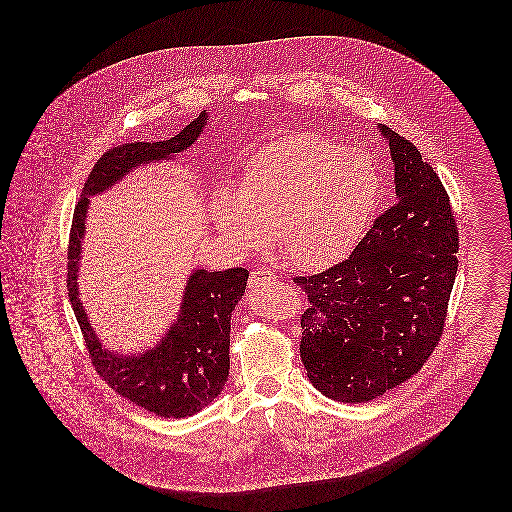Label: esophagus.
Instances as JSON below:
<instances>
[{"mask_svg":"<svg viewBox=\"0 0 512 512\" xmlns=\"http://www.w3.org/2000/svg\"><path fill=\"white\" fill-rule=\"evenodd\" d=\"M268 282H274V274L268 268H258L250 274V290H258Z\"/></svg>","mask_w":512,"mask_h":512,"instance_id":"1","label":"esophagus"}]
</instances>
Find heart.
I'll return each mask as SVG.
<instances>
[{
    "label": "heart",
    "instance_id": "obj_1",
    "mask_svg": "<svg viewBox=\"0 0 512 512\" xmlns=\"http://www.w3.org/2000/svg\"><path fill=\"white\" fill-rule=\"evenodd\" d=\"M380 177L363 151L290 132L256 151L236 191L211 205L220 234L240 252H260L278 228L284 256L299 268H325L361 240L378 205Z\"/></svg>",
    "mask_w": 512,
    "mask_h": 512
}]
</instances>
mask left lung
<instances>
[{
  "mask_svg": "<svg viewBox=\"0 0 512 512\" xmlns=\"http://www.w3.org/2000/svg\"><path fill=\"white\" fill-rule=\"evenodd\" d=\"M378 130L394 161L396 203L347 260L293 278L309 301L299 345L307 378L347 404L370 402L424 366L457 274L459 232L447 191L410 140Z\"/></svg>",
  "mask_w": 512,
  "mask_h": 512,
  "instance_id": "8db88e82",
  "label": "left lung"
}]
</instances>
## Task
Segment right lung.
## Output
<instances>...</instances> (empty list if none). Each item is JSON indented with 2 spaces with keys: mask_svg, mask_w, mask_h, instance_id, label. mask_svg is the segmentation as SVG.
<instances>
[{
  "mask_svg": "<svg viewBox=\"0 0 512 512\" xmlns=\"http://www.w3.org/2000/svg\"><path fill=\"white\" fill-rule=\"evenodd\" d=\"M207 120L209 112L205 110L171 140L132 142L108 149L82 187L69 240V297L92 365L120 396L161 418L193 416L222 392L230 368V317L246 290L248 270H195L187 278L177 319L157 345L136 355L112 353L102 347L78 292L86 213L90 197L108 191L136 167L175 159L193 146Z\"/></svg>",
  "mask_w": 512,
  "mask_h": 512,
  "instance_id": "obj_1",
  "label": "right lung"
}]
</instances>
